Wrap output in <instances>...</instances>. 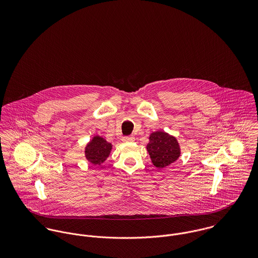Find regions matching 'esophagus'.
I'll list each match as a JSON object with an SVG mask.
<instances>
[{"instance_id": "esophagus-1", "label": "esophagus", "mask_w": 258, "mask_h": 258, "mask_svg": "<svg viewBox=\"0 0 258 258\" xmlns=\"http://www.w3.org/2000/svg\"><path fill=\"white\" fill-rule=\"evenodd\" d=\"M135 140L134 136H126V137H123L122 138V141L123 142H133Z\"/></svg>"}]
</instances>
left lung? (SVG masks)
Here are the masks:
<instances>
[{
  "mask_svg": "<svg viewBox=\"0 0 258 258\" xmlns=\"http://www.w3.org/2000/svg\"><path fill=\"white\" fill-rule=\"evenodd\" d=\"M147 151L153 165L158 169L168 167L181 156V148L176 137L164 131L151 133Z\"/></svg>",
  "mask_w": 258,
  "mask_h": 258,
  "instance_id": "8db88e82",
  "label": "left lung"
}]
</instances>
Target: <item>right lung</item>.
Wrapping results in <instances>:
<instances>
[{
  "label": "right lung",
  "mask_w": 258,
  "mask_h": 258,
  "mask_svg": "<svg viewBox=\"0 0 258 258\" xmlns=\"http://www.w3.org/2000/svg\"><path fill=\"white\" fill-rule=\"evenodd\" d=\"M112 144L107 142L104 138L96 135L87 143L85 147V158L93 165H101L109 157Z\"/></svg>",
  "instance_id": "obj_1"
}]
</instances>
